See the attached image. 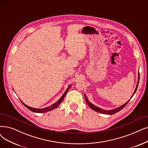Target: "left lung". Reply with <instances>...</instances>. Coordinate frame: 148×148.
<instances>
[{
    "instance_id": "1",
    "label": "left lung",
    "mask_w": 148,
    "mask_h": 148,
    "mask_svg": "<svg viewBox=\"0 0 148 148\" xmlns=\"http://www.w3.org/2000/svg\"><path fill=\"white\" fill-rule=\"evenodd\" d=\"M139 79H140V74H139V72H138L137 84V86H136V88H135V91H134V92L133 95H132V97H131V99L132 98V97L134 96V95L135 94V93L136 90H137V89L138 85V82H139ZM84 97H85V99H86V103H87V104L88 105V106H89V107H90L92 110H94L95 111L98 112H99V113L104 114H107V115H113V114H114L116 113V112L120 111L121 109H123L125 107V106H126V104H127L130 101V100H131V99L128 100V101H127L126 103H125L124 104H123L122 106H120V107H119V108H115V109H112V110H104V109H103L99 108L97 107V106L93 105L92 103H90V102L88 100V99H87V97H86V94H84Z\"/></svg>"
}]
</instances>
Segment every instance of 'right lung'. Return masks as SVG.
I'll return each instance as SVG.
<instances>
[{
	"label": "right lung",
	"instance_id": "obj_1",
	"mask_svg": "<svg viewBox=\"0 0 148 148\" xmlns=\"http://www.w3.org/2000/svg\"><path fill=\"white\" fill-rule=\"evenodd\" d=\"M71 86H72V85H70L68 87V88H67V90H66V92H65L64 93V94L62 95V96L60 98V99L58 100V101H56V103H55L54 104H53L52 105L49 106V107H47V108H42V109H37V108H31V107H29V106H28L27 105H26L25 104L23 103L21 100V102L22 103V104L24 105L25 107L28 109L29 110H31L33 112H35V113H45V112H49V111H50L53 109H54L55 108H57L59 106H60V104L62 103V101H63V99L65 97V96H66V93H67L68 90H69V88L71 87Z\"/></svg>",
	"mask_w": 148,
	"mask_h": 148
}]
</instances>
